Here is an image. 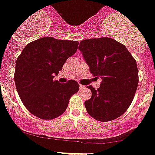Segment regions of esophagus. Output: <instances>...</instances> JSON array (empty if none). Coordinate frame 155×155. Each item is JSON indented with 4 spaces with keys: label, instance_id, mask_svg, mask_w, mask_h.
Returning a JSON list of instances; mask_svg holds the SVG:
<instances>
[{
    "label": "esophagus",
    "instance_id": "obj_1",
    "mask_svg": "<svg viewBox=\"0 0 155 155\" xmlns=\"http://www.w3.org/2000/svg\"><path fill=\"white\" fill-rule=\"evenodd\" d=\"M84 88H85V86H84V85H79V89H84Z\"/></svg>",
    "mask_w": 155,
    "mask_h": 155
}]
</instances>
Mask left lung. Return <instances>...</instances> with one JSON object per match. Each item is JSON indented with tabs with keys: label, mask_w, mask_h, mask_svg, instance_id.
<instances>
[{
	"label": "left lung",
	"mask_w": 155,
	"mask_h": 155,
	"mask_svg": "<svg viewBox=\"0 0 155 155\" xmlns=\"http://www.w3.org/2000/svg\"><path fill=\"white\" fill-rule=\"evenodd\" d=\"M79 49L90 73L102 79L100 88L91 85V97L85 101L91 117L101 122L117 119L131 104L139 84L137 64L125 45L110 38L80 41Z\"/></svg>",
	"instance_id": "obj_1"
}]
</instances>
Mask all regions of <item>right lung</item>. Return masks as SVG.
Instances as JSON below:
<instances>
[{
	"instance_id": "1",
	"label": "right lung",
	"mask_w": 155,
	"mask_h": 155,
	"mask_svg": "<svg viewBox=\"0 0 155 155\" xmlns=\"http://www.w3.org/2000/svg\"><path fill=\"white\" fill-rule=\"evenodd\" d=\"M78 45L77 41L41 38L28 43L16 59V90L26 109L37 117H58L66 110L71 96L79 91L75 80L65 84L54 80Z\"/></svg>"
}]
</instances>
